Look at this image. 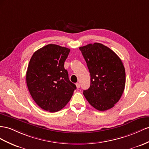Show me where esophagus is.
<instances>
[{"label": "esophagus", "instance_id": "esophagus-1", "mask_svg": "<svg viewBox=\"0 0 149 149\" xmlns=\"http://www.w3.org/2000/svg\"><path fill=\"white\" fill-rule=\"evenodd\" d=\"M76 87H77V89H79V88H80V87H81V86H80V84H79V82L76 83Z\"/></svg>", "mask_w": 149, "mask_h": 149}]
</instances>
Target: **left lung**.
I'll return each mask as SVG.
<instances>
[{"label": "left lung", "mask_w": 149, "mask_h": 149, "mask_svg": "<svg viewBox=\"0 0 149 149\" xmlns=\"http://www.w3.org/2000/svg\"><path fill=\"white\" fill-rule=\"evenodd\" d=\"M91 75V86L84 95L99 111L113 108L125 89V70L121 60L106 46L94 43L79 48Z\"/></svg>", "instance_id": "left-lung-1"}]
</instances>
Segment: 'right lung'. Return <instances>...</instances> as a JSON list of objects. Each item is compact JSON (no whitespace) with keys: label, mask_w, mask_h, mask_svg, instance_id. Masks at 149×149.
Here are the masks:
<instances>
[{"label":"right lung","mask_w":149,"mask_h":149,"mask_svg":"<svg viewBox=\"0 0 149 149\" xmlns=\"http://www.w3.org/2000/svg\"><path fill=\"white\" fill-rule=\"evenodd\" d=\"M70 51L67 48L49 44L34 53L29 61L26 72L28 88L33 100L45 111H60L76 89L64 68Z\"/></svg>","instance_id":"add662e5"}]
</instances>
